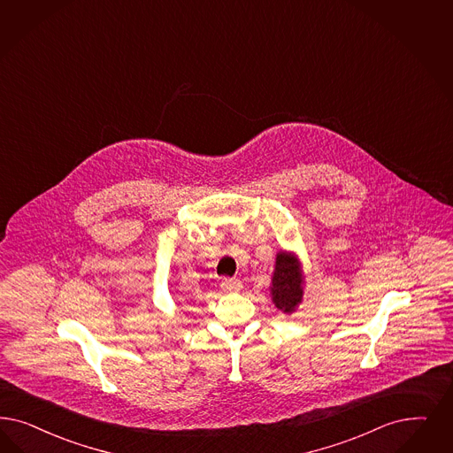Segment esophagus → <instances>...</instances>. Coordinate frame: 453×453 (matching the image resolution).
Instances as JSON below:
<instances>
[{
  "mask_svg": "<svg viewBox=\"0 0 453 453\" xmlns=\"http://www.w3.org/2000/svg\"><path fill=\"white\" fill-rule=\"evenodd\" d=\"M220 288H222L224 291H239V289L242 288V282L239 281V280H235V278H222Z\"/></svg>",
  "mask_w": 453,
  "mask_h": 453,
  "instance_id": "1",
  "label": "esophagus"
}]
</instances>
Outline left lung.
Here are the masks:
<instances>
[{
  "label": "left lung",
  "instance_id": "obj_1",
  "mask_svg": "<svg viewBox=\"0 0 453 453\" xmlns=\"http://www.w3.org/2000/svg\"><path fill=\"white\" fill-rule=\"evenodd\" d=\"M303 280L296 259L282 252L276 257V271L273 276V301L284 312L295 311L303 297Z\"/></svg>",
  "mask_w": 453,
  "mask_h": 453
}]
</instances>
